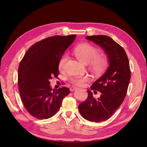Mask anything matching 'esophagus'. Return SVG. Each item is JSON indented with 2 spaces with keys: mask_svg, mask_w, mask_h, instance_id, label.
I'll return each instance as SVG.
<instances>
[{
  "mask_svg": "<svg viewBox=\"0 0 147 147\" xmlns=\"http://www.w3.org/2000/svg\"><path fill=\"white\" fill-rule=\"evenodd\" d=\"M78 88L77 87H70V91H74V90H77Z\"/></svg>",
  "mask_w": 147,
  "mask_h": 147,
  "instance_id": "obj_1",
  "label": "esophagus"
}]
</instances>
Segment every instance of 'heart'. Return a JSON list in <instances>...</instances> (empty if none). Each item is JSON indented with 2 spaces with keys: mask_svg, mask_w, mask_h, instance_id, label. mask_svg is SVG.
<instances>
[{
  "mask_svg": "<svg viewBox=\"0 0 147 147\" xmlns=\"http://www.w3.org/2000/svg\"><path fill=\"white\" fill-rule=\"evenodd\" d=\"M73 53L82 63L90 64L92 70L96 73L102 72L107 65L106 57L103 55H98V49L90 44H84L76 46L73 49ZM68 57V54L66 53L62 55L59 63L60 69H63ZM88 80L89 77L87 76H76L71 78V81L77 86H83Z\"/></svg>",
  "mask_w": 147,
  "mask_h": 147,
  "instance_id": "obj_1",
  "label": "heart"
}]
</instances>
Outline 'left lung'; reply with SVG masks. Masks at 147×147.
Listing matches in <instances>:
<instances>
[{
    "label": "left lung",
    "mask_w": 147,
    "mask_h": 147,
    "mask_svg": "<svg viewBox=\"0 0 147 147\" xmlns=\"http://www.w3.org/2000/svg\"><path fill=\"white\" fill-rule=\"evenodd\" d=\"M86 38L99 45L107 55L109 66L90 87L101 92L95 99L91 91L86 100L78 105L81 115L90 121L100 122L109 119L121 105L130 81L129 61L124 49L111 37L93 35Z\"/></svg>",
    "instance_id": "1"
}]
</instances>
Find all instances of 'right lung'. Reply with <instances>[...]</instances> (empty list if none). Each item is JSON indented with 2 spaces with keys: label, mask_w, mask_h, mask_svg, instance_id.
I'll return each mask as SVG.
<instances>
[{
  "label": "right lung",
  "mask_w": 147,
  "mask_h": 147,
  "mask_svg": "<svg viewBox=\"0 0 147 147\" xmlns=\"http://www.w3.org/2000/svg\"><path fill=\"white\" fill-rule=\"evenodd\" d=\"M76 35L53 36L38 42L26 53L18 71V88L28 113L38 119L54 116L70 90L52 89L49 80L59 74V63Z\"/></svg>",
  "instance_id": "add662e5"
}]
</instances>
